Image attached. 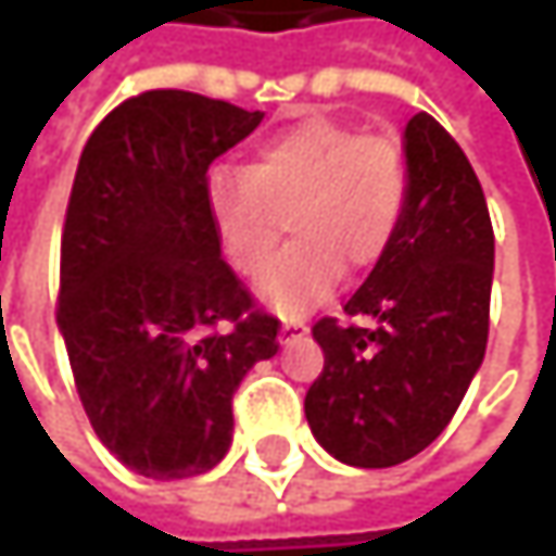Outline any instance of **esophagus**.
I'll use <instances>...</instances> for the list:
<instances>
[{
    "instance_id": "34e87169",
    "label": "esophagus",
    "mask_w": 556,
    "mask_h": 556,
    "mask_svg": "<svg viewBox=\"0 0 556 556\" xmlns=\"http://www.w3.org/2000/svg\"><path fill=\"white\" fill-rule=\"evenodd\" d=\"M305 331H308V325H305V321H299V318H286V321H282V328H279V341L302 338Z\"/></svg>"
}]
</instances>
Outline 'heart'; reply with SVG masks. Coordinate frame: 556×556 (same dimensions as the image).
Returning <instances> with one entry per match:
<instances>
[{"label":"heart","instance_id":"1","mask_svg":"<svg viewBox=\"0 0 556 556\" xmlns=\"http://www.w3.org/2000/svg\"><path fill=\"white\" fill-rule=\"evenodd\" d=\"M205 192L225 257L248 279L264 277L281 218H293L296 241L261 292L282 315H305L334 292L344 267L364 274L387 257L412 173L395 138L305 118L261 138L244 169H212Z\"/></svg>","mask_w":556,"mask_h":556}]
</instances>
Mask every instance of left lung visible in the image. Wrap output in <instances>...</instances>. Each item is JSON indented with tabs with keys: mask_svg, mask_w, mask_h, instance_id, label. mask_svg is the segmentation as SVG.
Returning <instances> with one entry per match:
<instances>
[{
	"mask_svg": "<svg viewBox=\"0 0 556 556\" xmlns=\"http://www.w3.org/2000/svg\"><path fill=\"white\" fill-rule=\"evenodd\" d=\"M412 173L402 228L351 318H318L325 367L305 392L318 444L351 467H395L454 418L490 338L496 238L483 186L460 144L428 115L405 125Z\"/></svg>",
	"mask_w": 556,
	"mask_h": 556,
	"instance_id": "left-lung-1",
	"label": "left lung"
}]
</instances>
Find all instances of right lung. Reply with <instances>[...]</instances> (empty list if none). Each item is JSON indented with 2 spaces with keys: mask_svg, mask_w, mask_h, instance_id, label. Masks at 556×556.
Instances as JSON below:
<instances>
[{
  "mask_svg": "<svg viewBox=\"0 0 556 556\" xmlns=\"http://www.w3.org/2000/svg\"><path fill=\"white\" fill-rule=\"evenodd\" d=\"M261 112L148 89L89 135L73 176L56 325L99 441L135 473L212 470L235 431L231 399L279 351V318L222 261L208 164Z\"/></svg>",
  "mask_w": 556,
  "mask_h": 556,
  "instance_id": "add662e5",
  "label": "right lung"
}]
</instances>
